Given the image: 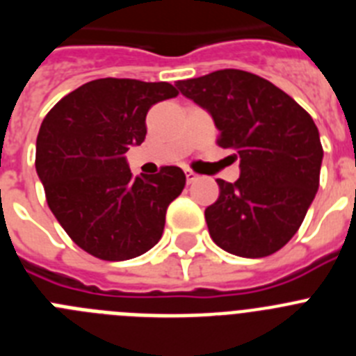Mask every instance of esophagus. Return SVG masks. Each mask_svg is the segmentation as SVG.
I'll use <instances>...</instances> for the list:
<instances>
[{
    "label": "esophagus",
    "mask_w": 356,
    "mask_h": 356,
    "mask_svg": "<svg viewBox=\"0 0 356 356\" xmlns=\"http://www.w3.org/2000/svg\"><path fill=\"white\" fill-rule=\"evenodd\" d=\"M185 176H187V184L188 185L194 184V181H196L197 178H200V176H197L194 171H191V169H185Z\"/></svg>",
    "instance_id": "1"
}]
</instances>
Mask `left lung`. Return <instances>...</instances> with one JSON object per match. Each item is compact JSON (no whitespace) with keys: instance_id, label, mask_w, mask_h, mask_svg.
I'll list each match as a JSON object with an SVG mask.
<instances>
[{"instance_id":"8db88e82","label":"left lung","mask_w":356,"mask_h":356,"mask_svg":"<svg viewBox=\"0 0 356 356\" xmlns=\"http://www.w3.org/2000/svg\"><path fill=\"white\" fill-rule=\"evenodd\" d=\"M178 89L212 115L217 144L241 160L235 184L217 180L219 197L205 210L210 237L237 257L276 253L300 229L319 188L316 122L271 81L241 69L180 80Z\"/></svg>"}]
</instances>
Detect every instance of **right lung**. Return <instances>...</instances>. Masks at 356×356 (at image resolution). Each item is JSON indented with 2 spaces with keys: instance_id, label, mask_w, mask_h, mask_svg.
<instances>
[{
  "instance_id": "add662e5",
  "label": "right lung",
  "mask_w": 356,
  "mask_h": 356,
  "mask_svg": "<svg viewBox=\"0 0 356 356\" xmlns=\"http://www.w3.org/2000/svg\"><path fill=\"white\" fill-rule=\"evenodd\" d=\"M175 96L168 81L99 78L62 97L40 124L35 169L48 207L96 259H135L162 237L184 171L165 165L134 178L124 153L146 139L147 110Z\"/></svg>"
}]
</instances>
